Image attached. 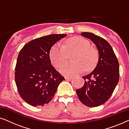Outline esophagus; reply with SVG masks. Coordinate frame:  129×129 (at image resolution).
Wrapping results in <instances>:
<instances>
[{
    "mask_svg": "<svg viewBox=\"0 0 129 129\" xmlns=\"http://www.w3.org/2000/svg\"><path fill=\"white\" fill-rule=\"evenodd\" d=\"M72 79V77L71 76H66L65 77V79L67 80H71Z\"/></svg>",
    "mask_w": 129,
    "mask_h": 129,
    "instance_id": "1",
    "label": "esophagus"
}]
</instances>
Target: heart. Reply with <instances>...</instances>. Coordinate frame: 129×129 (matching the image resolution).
I'll use <instances>...</instances> for the list:
<instances>
[{
    "label": "heart",
    "instance_id": "obj_1",
    "mask_svg": "<svg viewBox=\"0 0 129 129\" xmlns=\"http://www.w3.org/2000/svg\"><path fill=\"white\" fill-rule=\"evenodd\" d=\"M74 54L72 61L64 63L59 68V71L65 76H73L83 71H90L96 66L99 55L98 51L91 47L89 40L80 37H73L66 41L64 46L57 42L51 49L50 58L52 64L59 67Z\"/></svg>",
    "mask_w": 129,
    "mask_h": 129
}]
</instances>
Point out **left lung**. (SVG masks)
Here are the masks:
<instances>
[{"label":"left lung","mask_w":129,"mask_h":129,"mask_svg":"<svg viewBox=\"0 0 129 129\" xmlns=\"http://www.w3.org/2000/svg\"><path fill=\"white\" fill-rule=\"evenodd\" d=\"M81 35L89 39L98 49L99 60L96 68L84 76V86L76 90L80 102L88 107L105 103L112 96L119 80V64L112 46L101 37L89 32Z\"/></svg>","instance_id":"1"}]
</instances>
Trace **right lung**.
<instances>
[{
    "mask_svg": "<svg viewBox=\"0 0 129 129\" xmlns=\"http://www.w3.org/2000/svg\"><path fill=\"white\" fill-rule=\"evenodd\" d=\"M66 34H53L29 42L19 52L15 68L17 90L26 103L36 107L51 101L64 80L51 64L50 49Z\"/></svg>",
    "mask_w": 129,
    "mask_h": 129,
    "instance_id": "obj_1",
    "label": "right lung"
}]
</instances>
